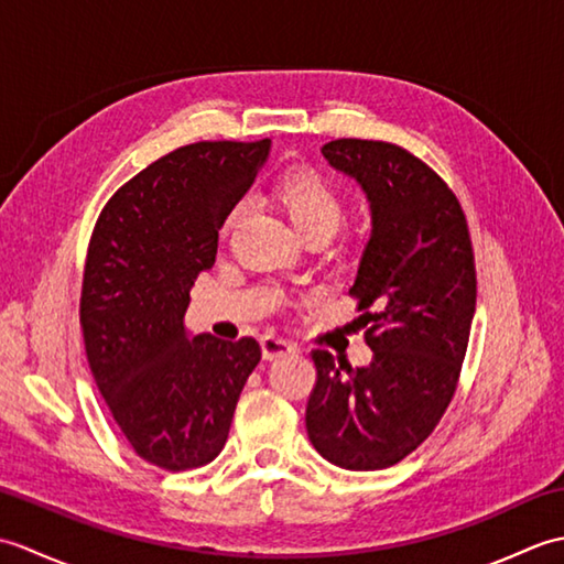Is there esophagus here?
Segmentation results:
<instances>
[{
    "instance_id": "34e87169",
    "label": "esophagus",
    "mask_w": 564,
    "mask_h": 564,
    "mask_svg": "<svg viewBox=\"0 0 564 564\" xmlns=\"http://www.w3.org/2000/svg\"><path fill=\"white\" fill-rule=\"evenodd\" d=\"M291 354H295V344H291L289 339L273 337V334H267V337H261V356L267 358V361H273V358L291 356Z\"/></svg>"
}]
</instances>
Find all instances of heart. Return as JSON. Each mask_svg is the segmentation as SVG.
Returning <instances> with one entry per match:
<instances>
[{"instance_id": "b5f03b06", "label": "heart", "mask_w": 564, "mask_h": 564, "mask_svg": "<svg viewBox=\"0 0 564 564\" xmlns=\"http://www.w3.org/2000/svg\"><path fill=\"white\" fill-rule=\"evenodd\" d=\"M273 200L289 215L301 237L313 232L334 235L344 220V203L339 194L315 172L285 174L273 188ZM235 218L237 210L230 215V223Z\"/></svg>"}]
</instances>
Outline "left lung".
Instances as JSON below:
<instances>
[{"label": "left lung", "instance_id": "1", "mask_svg": "<svg viewBox=\"0 0 564 564\" xmlns=\"http://www.w3.org/2000/svg\"><path fill=\"white\" fill-rule=\"evenodd\" d=\"M361 186L370 235L351 293L373 361L315 351L305 426L344 470H382L422 443L453 398L475 317V259L458 198L414 154L376 140L322 148Z\"/></svg>", "mask_w": 564, "mask_h": 564}]
</instances>
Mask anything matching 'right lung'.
Returning <instances> with one entry per match:
<instances>
[{
	"label": "right lung",
	"mask_w": 564,
	"mask_h": 564,
	"mask_svg": "<svg viewBox=\"0 0 564 564\" xmlns=\"http://www.w3.org/2000/svg\"><path fill=\"white\" fill-rule=\"evenodd\" d=\"M269 150L271 140L178 148L116 191L94 227L79 310L91 373L130 446L164 470L223 451L261 358L254 339L191 334L184 317Z\"/></svg>",
	"instance_id": "1"
}]
</instances>
